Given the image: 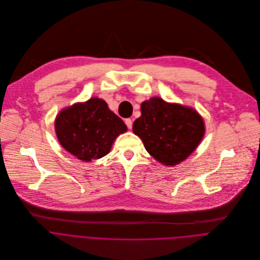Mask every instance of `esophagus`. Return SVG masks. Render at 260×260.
I'll use <instances>...</instances> for the list:
<instances>
[{
  "instance_id": "34e87169",
  "label": "esophagus",
  "mask_w": 260,
  "mask_h": 260,
  "mask_svg": "<svg viewBox=\"0 0 260 260\" xmlns=\"http://www.w3.org/2000/svg\"><path fill=\"white\" fill-rule=\"evenodd\" d=\"M125 124L127 125V127H128L129 129H131V128H132V124H133V122H132V120H131V119H126V120H125Z\"/></svg>"
}]
</instances>
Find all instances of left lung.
Wrapping results in <instances>:
<instances>
[{
    "label": "left lung",
    "mask_w": 260,
    "mask_h": 260,
    "mask_svg": "<svg viewBox=\"0 0 260 260\" xmlns=\"http://www.w3.org/2000/svg\"><path fill=\"white\" fill-rule=\"evenodd\" d=\"M140 110L133 132L148 153L166 166L184 161L204 136V121L191 108L152 97L141 103Z\"/></svg>",
    "instance_id": "1"
}]
</instances>
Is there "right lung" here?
<instances>
[{"instance_id": "obj_1", "label": "right lung", "mask_w": 260, "mask_h": 260, "mask_svg": "<svg viewBox=\"0 0 260 260\" xmlns=\"http://www.w3.org/2000/svg\"><path fill=\"white\" fill-rule=\"evenodd\" d=\"M60 144L79 160L91 162L105 157L127 126L97 97L62 110L55 119Z\"/></svg>"}]
</instances>
